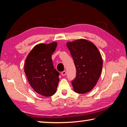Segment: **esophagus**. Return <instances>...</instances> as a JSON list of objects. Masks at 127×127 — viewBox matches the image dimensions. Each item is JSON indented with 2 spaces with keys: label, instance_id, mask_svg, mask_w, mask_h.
Returning a JSON list of instances; mask_svg holds the SVG:
<instances>
[{
  "label": "esophagus",
  "instance_id": "34e87169",
  "mask_svg": "<svg viewBox=\"0 0 127 127\" xmlns=\"http://www.w3.org/2000/svg\"><path fill=\"white\" fill-rule=\"evenodd\" d=\"M62 76H65V75H66V71H65V70H64V71L63 72H62Z\"/></svg>",
  "mask_w": 127,
  "mask_h": 127
}]
</instances>
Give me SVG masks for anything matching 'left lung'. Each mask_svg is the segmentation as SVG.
<instances>
[{"label": "left lung", "mask_w": 127, "mask_h": 127, "mask_svg": "<svg viewBox=\"0 0 127 127\" xmlns=\"http://www.w3.org/2000/svg\"><path fill=\"white\" fill-rule=\"evenodd\" d=\"M76 68V77L72 82L74 92L83 94L94 89L99 79L102 68L100 51L92 42L81 38L68 42Z\"/></svg>", "instance_id": "obj_1"}]
</instances>
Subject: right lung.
I'll return each mask as SVG.
<instances>
[{
    "mask_svg": "<svg viewBox=\"0 0 127 127\" xmlns=\"http://www.w3.org/2000/svg\"><path fill=\"white\" fill-rule=\"evenodd\" d=\"M57 46V42L36 45L25 63V72L31 86L37 94L46 97L55 94L59 81V73L54 68L51 59Z\"/></svg>",
    "mask_w": 127,
    "mask_h": 127,
    "instance_id": "obj_1",
    "label": "right lung"
}]
</instances>
